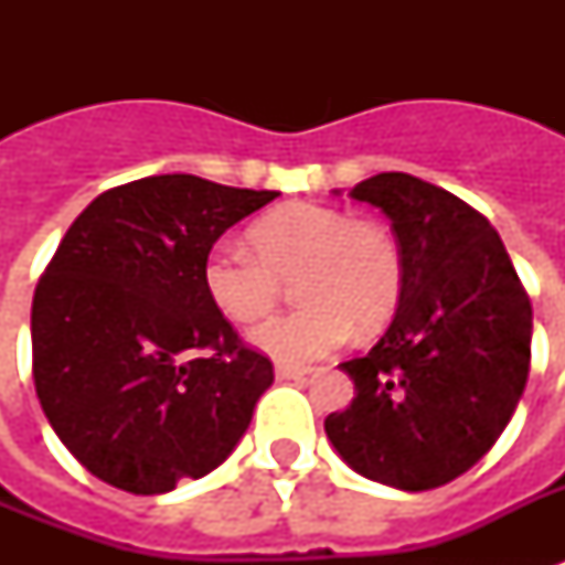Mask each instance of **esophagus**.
<instances>
[{
  "label": "esophagus",
  "mask_w": 565,
  "mask_h": 565,
  "mask_svg": "<svg viewBox=\"0 0 565 565\" xmlns=\"http://www.w3.org/2000/svg\"><path fill=\"white\" fill-rule=\"evenodd\" d=\"M310 366H292V363H278L275 366V375L281 377V381H301V377L310 375Z\"/></svg>",
  "instance_id": "34e87169"
}]
</instances>
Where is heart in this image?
Segmentation results:
<instances>
[{"label": "heart", "mask_w": 565, "mask_h": 565, "mask_svg": "<svg viewBox=\"0 0 565 565\" xmlns=\"http://www.w3.org/2000/svg\"><path fill=\"white\" fill-rule=\"evenodd\" d=\"M248 243H216L204 255L207 299L234 322L275 308L284 278L296 275L299 308L252 328V343L281 363L326 358L352 337L377 331L404 292V255L381 222L354 220L340 207L292 202L248 228Z\"/></svg>", "instance_id": "1"}]
</instances>
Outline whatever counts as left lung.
<instances>
[{
  "label": "left lung",
  "instance_id": "obj_1",
  "mask_svg": "<svg viewBox=\"0 0 565 565\" xmlns=\"http://www.w3.org/2000/svg\"><path fill=\"white\" fill-rule=\"evenodd\" d=\"M349 195L390 216L404 292L386 334L340 363L354 398L328 416L326 434L363 478L434 490L508 428L531 370V299L499 231L455 193L381 172Z\"/></svg>",
  "mask_w": 565,
  "mask_h": 565
}]
</instances>
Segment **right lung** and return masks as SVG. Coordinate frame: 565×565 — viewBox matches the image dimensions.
<instances>
[{
  "label": "right lung",
  "instance_id": "1",
  "mask_svg": "<svg viewBox=\"0 0 565 565\" xmlns=\"http://www.w3.org/2000/svg\"><path fill=\"white\" fill-rule=\"evenodd\" d=\"M275 190L149 175L84 207L31 301V375L70 455L135 495L202 478L246 434L273 361L207 299L204 255Z\"/></svg>",
  "mask_w": 565,
  "mask_h": 565
}]
</instances>
